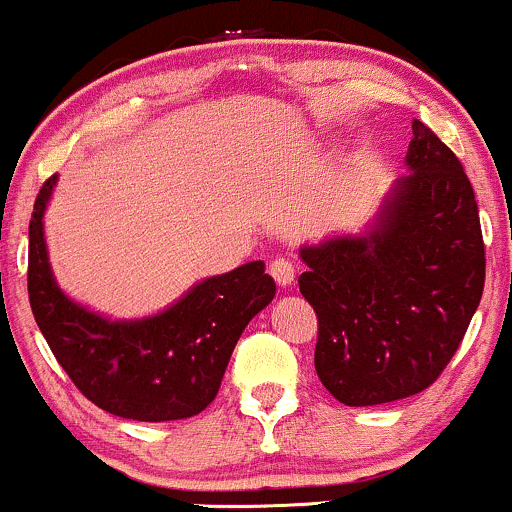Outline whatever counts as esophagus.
Segmentation results:
<instances>
[{
  "label": "esophagus",
  "instance_id": "esophagus-1",
  "mask_svg": "<svg viewBox=\"0 0 512 512\" xmlns=\"http://www.w3.org/2000/svg\"><path fill=\"white\" fill-rule=\"evenodd\" d=\"M269 274L279 286H291L293 279H296V269H293V262L286 260V257H276V260L269 262Z\"/></svg>",
  "mask_w": 512,
  "mask_h": 512
}]
</instances>
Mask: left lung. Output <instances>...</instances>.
Wrapping results in <instances>:
<instances>
[{
  "label": "left lung",
  "mask_w": 512,
  "mask_h": 512,
  "mask_svg": "<svg viewBox=\"0 0 512 512\" xmlns=\"http://www.w3.org/2000/svg\"><path fill=\"white\" fill-rule=\"evenodd\" d=\"M407 175L361 233L303 245L298 276L317 313L315 370L346 407L426 390L460 346L484 291L472 182L424 122H411Z\"/></svg>",
  "instance_id": "left-lung-1"
}]
</instances>
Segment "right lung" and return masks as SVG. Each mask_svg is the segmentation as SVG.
I'll use <instances>...</instances> for the list:
<instances>
[{
	"label": "right lung",
	"mask_w": 512,
	"mask_h": 512,
	"mask_svg": "<svg viewBox=\"0 0 512 512\" xmlns=\"http://www.w3.org/2000/svg\"><path fill=\"white\" fill-rule=\"evenodd\" d=\"M57 175L40 187L28 226V298L40 332L72 383L122 419H190L214 402L248 322L272 303L264 262L209 276L161 313L110 320L76 303L52 274L45 243Z\"/></svg>",
	"instance_id": "add662e5"
}]
</instances>
